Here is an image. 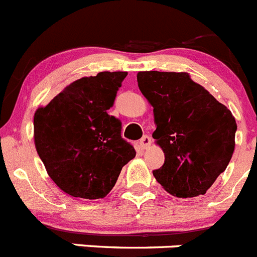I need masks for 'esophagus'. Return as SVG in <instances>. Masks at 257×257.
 <instances>
[{"instance_id": "obj_1", "label": "esophagus", "mask_w": 257, "mask_h": 257, "mask_svg": "<svg viewBox=\"0 0 257 257\" xmlns=\"http://www.w3.org/2000/svg\"><path fill=\"white\" fill-rule=\"evenodd\" d=\"M151 143H152V138L150 137V136H147V134H146V136H143L140 141V146L142 147L143 150L149 149L150 146H151Z\"/></svg>"}]
</instances>
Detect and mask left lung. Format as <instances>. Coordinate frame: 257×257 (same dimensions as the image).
<instances>
[{
	"label": "left lung",
	"mask_w": 257,
	"mask_h": 257,
	"mask_svg": "<svg viewBox=\"0 0 257 257\" xmlns=\"http://www.w3.org/2000/svg\"><path fill=\"white\" fill-rule=\"evenodd\" d=\"M137 82L154 107L152 137L165 154L155 178L177 197L205 195L234 151L232 112L187 73L140 71Z\"/></svg>",
	"instance_id": "obj_1"
}]
</instances>
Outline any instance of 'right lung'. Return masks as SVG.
Here are the masks:
<instances>
[{
	"label": "right lung",
	"instance_id": "obj_1",
	"mask_svg": "<svg viewBox=\"0 0 257 257\" xmlns=\"http://www.w3.org/2000/svg\"><path fill=\"white\" fill-rule=\"evenodd\" d=\"M126 71H102L69 84L34 114V143L51 179L73 197L103 198L136 156L108 115Z\"/></svg>",
	"mask_w": 257,
	"mask_h": 257
}]
</instances>
